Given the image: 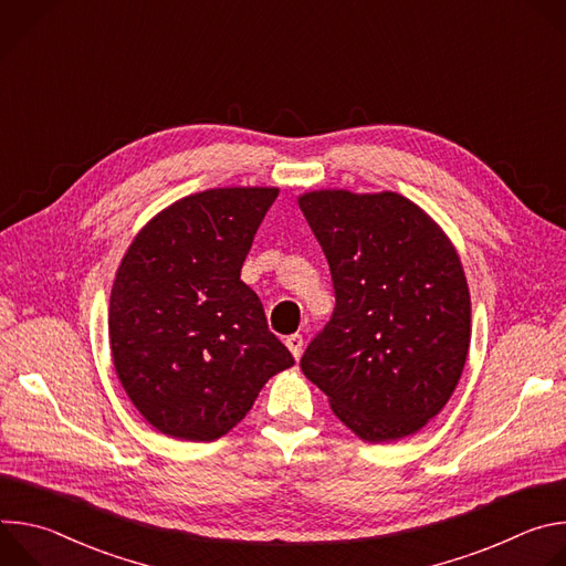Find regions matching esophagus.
Masks as SVG:
<instances>
[{"label":"esophagus","mask_w":566,"mask_h":566,"mask_svg":"<svg viewBox=\"0 0 566 566\" xmlns=\"http://www.w3.org/2000/svg\"><path fill=\"white\" fill-rule=\"evenodd\" d=\"M286 347H289V352L293 354V358L297 360L300 356H302V347H304V338L300 336V334H293V336H289L286 338Z\"/></svg>","instance_id":"34e87169"}]
</instances>
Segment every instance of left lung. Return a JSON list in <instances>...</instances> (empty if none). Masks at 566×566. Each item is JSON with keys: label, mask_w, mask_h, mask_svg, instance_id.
Listing matches in <instances>:
<instances>
[{"label": "left lung", "mask_w": 566, "mask_h": 566, "mask_svg": "<svg viewBox=\"0 0 566 566\" xmlns=\"http://www.w3.org/2000/svg\"><path fill=\"white\" fill-rule=\"evenodd\" d=\"M329 262L336 306L300 367L363 441L419 432L452 396L470 347V293L446 232L396 192L297 199Z\"/></svg>", "instance_id": "8db88e82"}]
</instances>
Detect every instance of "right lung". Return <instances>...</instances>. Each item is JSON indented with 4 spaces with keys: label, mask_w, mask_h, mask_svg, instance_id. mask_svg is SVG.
Instances as JSON below:
<instances>
[{
    "label": "right lung",
    "mask_w": 566,
    "mask_h": 566,
    "mask_svg": "<svg viewBox=\"0 0 566 566\" xmlns=\"http://www.w3.org/2000/svg\"><path fill=\"white\" fill-rule=\"evenodd\" d=\"M277 188H212L160 210L132 241L109 297V345L140 417L214 441L249 415L291 352L241 266Z\"/></svg>",
    "instance_id": "add662e5"
}]
</instances>
